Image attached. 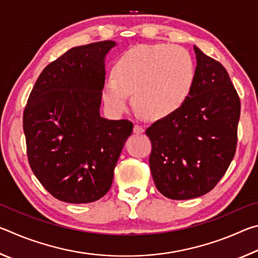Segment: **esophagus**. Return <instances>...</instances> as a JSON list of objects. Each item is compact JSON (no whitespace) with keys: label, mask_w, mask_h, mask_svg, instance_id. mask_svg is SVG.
Listing matches in <instances>:
<instances>
[{"label":"esophagus","mask_w":258,"mask_h":258,"mask_svg":"<svg viewBox=\"0 0 258 258\" xmlns=\"http://www.w3.org/2000/svg\"><path fill=\"white\" fill-rule=\"evenodd\" d=\"M133 132H134V133H137V134H141V133L145 132V128H143L141 125L135 124V125H134V127H133Z\"/></svg>","instance_id":"obj_1"}]
</instances>
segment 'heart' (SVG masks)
<instances>
[{
	"label": "heart",
	"mask_w": 258,
	"mask_h": 258,
	"mask_svg": "<svg viewBox=\"0 0 258 258\" xmlns=\"http://www.w3.org/2000/svg\"><path fill=\"white\" fill-rule=\"evenodd\" d=\"M196 80L194 59L177 45L134 46L117 60L103 87V101L113 113L124 112L133 94L135 108L161 119L176 112L189 98Z\"/></svg>",
	"instance_id": "b5f03b06"
}]
</instances>
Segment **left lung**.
<instances>
[{"label": "left lung", "mask_w": 258, "mask_h": 258, "mask_svg": "<svg viewBox=\"0 0 258 258\" xmlns=\"http://www.w3.org/2000/svg\"><path fill=\"white\" fill-rule=\"evenodd\" d=\"M194 49L197 67L189 98L146 131L155 185L174 200L197 198L214 189L237 149L239 95L226 69Z\"/></svg>", "instance_id": "left-lung-1"}]
</instances>
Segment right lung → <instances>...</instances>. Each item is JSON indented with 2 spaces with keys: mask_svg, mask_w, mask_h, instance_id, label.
Instances as JSON below:
<instances>
[{
  "mask_svg": "<svg viewBox=\"0 0 258 258\" xmlns=\"http://www.w3.org/2000/svg\"><path fill=\"white\" fill-rule=\"evenodd\" d=\"M115 45L102 41L68 50L43 69L25 107L29 166L61 202L87 204L102 198L133 131L127 119L100 116L104 56Z\"/></svg>",
  "mask_w": 258,
  "mask_h": 258,
  "instance_id": "right-lung-1",
  "label": "right lung"
}]
</instances>
